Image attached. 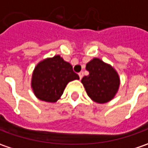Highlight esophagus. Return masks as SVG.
<instances>
[{
	"mask_svg": "<svg viewBox=\"0 0 148 148\" xmlns=\"http://www.w3.org/2000/svg\"><path fill=\"white\" fill-rule=\"evenodd\" d=\"M79 79H82V78H83V76H84V73H83V72H79Z\"/></svg>",
	"mask_w": 148,
	"mask_h": 148,
	"instance_id": "obj_1",
	"label": "esophagus"
}]
</instances>
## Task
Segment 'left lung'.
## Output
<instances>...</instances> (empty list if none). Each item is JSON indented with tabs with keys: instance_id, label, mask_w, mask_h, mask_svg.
<instances>
[{
	"instance_id": "left-lung-1",
	"label": "left lung",
	"mask_w": 148,
	"mask_h": 148,
	"mask_svg": "<svg viewBox=\"0 0 148 148\" xmlns=\"http://www.w3.org/2000/svg\"><path fill=\"white\" fill-rule=\"evenodd\" d=\"M89 72L82 79V84L88 97L96 103H104L112 100L119 90L120 79L117 71L98 58L86 64Z\"/></svg>"
}]
</instances>
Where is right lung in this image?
Segmentation results:
<instances>
[{"mask_svg":"<svg viewBox=\"0 0 148 148\" xmlns=\"http://www.w3.org/2000/svg\"><path fill=\"white\" fill-rule=\"evenodd\" d=\"M79 79L72 65L60 55L40 61L32 74L31 87L39 99L55 103L64 93L69 82Z\"/></svg>","mask_w":148,"mask_h":148,"instance_id":"add662e5","label":"right lung"}]
</instances>
